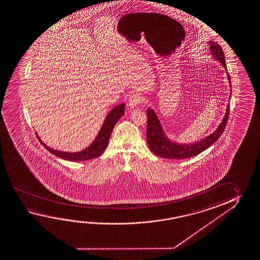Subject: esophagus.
I'll use <instances>...</instances> for the list:
<instances>
[{"mask_svg":"<svg viewBox=\"0 0 260 260\" xmlns=\"http://www.w3.org/2000/svg\"><path fill=\"white\" fill-rule=\"evenodd\" d=\"M142 103V98H141V95L138 93H133L129 96L128 98V107L129 108H135V107Z\"/></svg>","mask_w":260,"mask_h":260,"instance_id":"34e87169","label":"esophagus"}]
</instances>
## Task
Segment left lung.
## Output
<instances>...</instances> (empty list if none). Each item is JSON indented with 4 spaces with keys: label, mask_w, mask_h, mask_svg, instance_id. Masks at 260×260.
Listing matches in <instances>:
<instances>
[{
    "label": "left lung",
    "mask_w": 260,
    "mask_h": 260,
    "mask_svg": "<svg viewBox=\"0 0 260 260\" xmlns=\"http://www.w3.org/2000/svg\"><path fill=\"white\" fill-rule=\"evenodd\" d=\"M209 51L212 54L213 58L219 61V63L226 70L225 56L222 48L217 43L209 41ZM228 80L230 84V76L226 73ZM231 96V94H230ZM230 116V104H228L225 110V116L222 119L221 123L217 127L215 132L209 136L205 137L200 141H195L193 143H178L171 141L163 129L159 119L157 118L155 111L148 108L147 110V141L149 144V149L155 155L164 158H172V159H183L188 157L196 156L200 152L204 151L209 148L213 143H215L221 136L222 133L225 129Z\"/></svg>",
    "instance_id": "left-lung-1"
}]
</instances>
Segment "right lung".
I'll return each instance as SVG.
<instances>
[{
	"instance_id": "right-lung-1",
	"label": "right lung",
	"mask_w": 260,
	"mask_h": 260,
	"mask_svg": "<svg viewBox=\"0 0 260 260\" xmlns=\"http://www.w3.org/2000/svg\"><path fill=\"white\" fill-rule=\"evenodd\" d=\"M124 112H125V104L124 103L114 107L106 116L103 126L100 129L98 135L92 141V143L89 145L88 148L82 149L79 152H66V151H60V150L51 149L50 147H48L47 145L43 143V141L39 138L37 133H36V135H37V138H38L39 141L41 142V144L43 145L48 151L55 155L56 157H60L65 160H69V161H83V160L92 159V158L101 156L103 153V151L107 148V145L110 140L112 129L114 128L117 121L123 116Z\"/></svg>"
}]
</instances>
